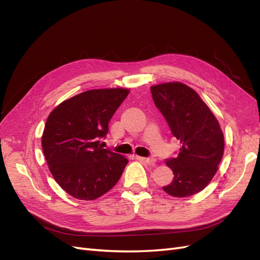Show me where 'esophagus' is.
Returning <instances> with one entry per match:
<instances>
[{
    "label": "esophagus",
    "instance_id": "1",
    "mask_svg": "<svg viewBox=\"0 0 260 260\" xmlns=\"http://www.w3.org/2000/svg\"><path fill=\"white\" fill-rule=\"evenodd\" d=\"M140 160H142L143 162L147 164V165H154L156 159L154 158V157H139Z\"/></svg>",
    "mask_w": 260,
    "mask_h": 260
}]
</instances>
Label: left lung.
Instances as JSON below:
<instances>
[{"label": "left lung", "instance_id": "left-lung-1", "mask_svg": "<svg viewBox=\"0 0 260 260\" xmlns=\"http://www.w3.org/2000/svg\"><path fill=\"white\" fill-rule=\"evenodd\" d=\"M152 98L180 141L176 158L166 159L174 180L162 190L175 198L201 192L216 175L224 151V138L217 118L200 95L181 82L153 85Z\"/></svg>", "mask_w": 260, "mask_h": 260}]
</instances>
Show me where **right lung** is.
Instances as JSON below:
<instances>
[{
  "mask_svg": "<svg viewBox=\"0 0 260 260\" xmlns=\"http://www.w3.org/2000/svg\"><path fill=\"white\" fill-rule=\"evenodd\" d=\"M122 88L82 92L55 107L46 120L42 148L58 185L75 199L93 201L120 179L128 159L101 146L108 123L128 96Z\"/></svg>",
  "mask_w": 260,
  "mask_h": 260,
  "instance_id": "1",
  "label": "right lung"
}]
</instances>
